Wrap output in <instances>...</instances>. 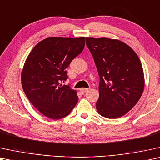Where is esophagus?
Here are the masks:
<instances>
[{
	"label": "esophagus",
	"mask_w": 160,
	"mask_h": 160,
	"mask_svg": "<svg viewBox=\"0 0 160 160\" xmlns=\"http://www.w3.org/2000/svg\"><path fill=\"white\" fill-rule=\"evenodd\" d=\"M88 91V88H82L80 89V91L81 92V93H82V94H83V93H85L86 92H87Z\"/></svg>",
	"instance_id": "obj_1"
}]
</instances>
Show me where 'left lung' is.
I'll return each instance as SVG.
<instances>
[{"mask_svg": "<svg viewBox=\"0 0 160 160\" xmlns=\"http://www.w3.org/2000/svg\"><path fill=\"white\" fill-rule=\"evenodd\" d=\"M99 76V115L118 118L132 109L144 89L142 64L135 51L118 39L86 38Z\"/></svg>", "mask_w": 160, "mask_h": 160, "instance_id": "left-lung-1", "label": "left lung"}]
</instances>
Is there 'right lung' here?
Wrapping results in <instances>:
<instances>
[{"label": "right lung", "mask_w": 160, "mask_h": 160, "mask_svg": "<svg viewBox=\"0 0 160 160\" xmlns=\"http://www.w3.org/2000/svg\"><path fill=\"white\" fill-rule=\"evenodd\" d=\"M84 47L85 37H50L39 42L28 56L21 74L22 89L48 118H64L78 103L77 91L62 82L68 78L66 69Z\"/></svg>", "instance_id": "add662e5"}]
</instances>
